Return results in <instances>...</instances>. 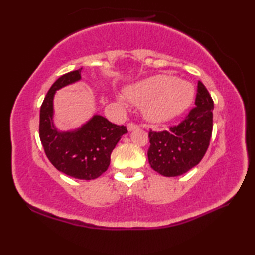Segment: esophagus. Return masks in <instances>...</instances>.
<instances>
[{
    "instance_id": "obj_1",
    "label": "esophagus",
    "mask_w": 255,
    "mask_h": 255,
    "mask_svg": "<svg viewBox=\"0 0 255 255\" xmlns=\"http://www.w3.org/2000/svg\"><path fill=\"white\" fill-rule=\"evenodd\" d=\"M139 128V126L138 125H136V124H133V123H129L128 125H127V129H128V131H132V130H136V129H138Z\"/></svg>"
}]
</instances>
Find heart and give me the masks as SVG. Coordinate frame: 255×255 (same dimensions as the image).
I'll return each instance as SVG.
<instances>
[{"label": "heart", "mask_w": 255, "mask_h": 255, "mask_svg": "<svg viewBox=\"0 0 255 255\" xmlns=\"http://www.w3.org/2000/svg\"><path fill=\"white\" fill-rule=\"evenodd\" d=\"M125 94L134 105L143 108L148 121L165 123L191 105L194 89L186 81L169 75H154L128 86Z\"/></svg>", "instance_id": "1"}]
</instances>
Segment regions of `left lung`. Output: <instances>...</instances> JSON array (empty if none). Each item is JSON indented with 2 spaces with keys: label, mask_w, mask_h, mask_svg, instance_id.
<instances>
[{
  "label": "left lung",
  "mask_w": 255,
  "mask_h": 255,
  "mask_svg": "<svg viewBox=\"0 0 255 255\" xmlns=\"http://www.w3.org/2000/svg\"><path fill=\"white\" fill-rule=\"evenodd\" d=\"M214 102L198 81L195 107L177 126L160 132L150 131L148 160L159 174L174 177L196 166L208 149L213 131Z\"/></svg>",
  "instance_id": "left-lung-1"
}]
</instances>
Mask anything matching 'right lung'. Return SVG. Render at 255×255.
<instances>
[{
	"instance_id": "obj_1",
	"label": "right lung",
	"mask_w": 255,
	"mask_h": 255,
	"mask_svg": "<svg viewBox=\"0 0 255 255\" xmlns=\"http://www.w3.org/2000/svg\"><path fill=\"white\" fill-rule=\"evenodd\" d=\"M82 68L61 75L48 91L40 107L39 137L47 158L64 174L78 180H94L104 173L125 126H117L95 114L82 126L60 131L53 123V99L58 90L81 80Z\"/></svg>"
}]
</instances>
